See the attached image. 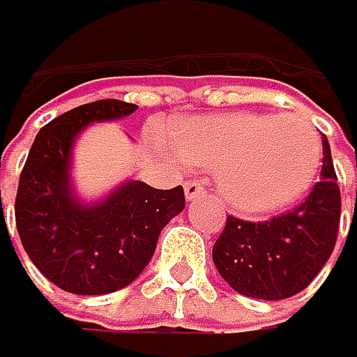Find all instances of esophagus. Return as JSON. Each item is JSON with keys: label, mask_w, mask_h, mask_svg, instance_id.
Returning <instances> with one entry per match:
<instances>
[{"label": "esophagus", "mask_w": 357, "mask_h": 357, "mask_svg": "<svg viewBox=\"0 0 357 357\" xmlns=\"http://www.w3.org/2000/svg\"><path fill=\"white\" fill-rule=\"evenodd\" d=\"M201 194H206V183L203 181H185V199L194 201Z\"/></svg>", "instance_id": "esophagus-1"}]
</instances>
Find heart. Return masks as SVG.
<instances>
[{"label":"heart","mask_w":357,"mask_h":357,"mask_svg":"<svg viewBox=\"0 0 357 357\" xmlns=\"http://www.w3.org/2000/svg\"><path fill=\"white\" fill-rule=\"evenodd\" d=\"M169 145L185 165L214 167V183L230 208L271 214L302 201L322 165V143L297 114L230 112L178 118Z\"/></svg>","instance_id":"b5f03b06"}]
</instances>
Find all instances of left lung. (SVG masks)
Wrapping results in <instances>:
<instances>
[{
    "mask_svg": "<svg viewBox=\"0 0 357 357\" xmlns=\"http://www.w3.org/2000/svg\"><path fill=\"white\" fill-rule=\"evenodd\" d=\"M322 154V181L300 208L261 223L237 217L225 221L212 259L237 293L255 300H286L304 291L324 268L335 248L342 201L326 136Z\"/></svg>",
    "mask_w": 357,
    "mask_h": 357,
    "instance_id": "left-lung-1",
    "label": "left lung"
}]
</instances>
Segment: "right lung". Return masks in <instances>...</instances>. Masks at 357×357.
<instances>
[{
    "label": "right lung",
    "instance_id": "add662e5",
    "mask_svg": "<svg viewBox=\"0 0 357 357\" xmlns=\"http://www.w3.org/2000/svg\"><path fill=\"white\" fill-rule=\"evenodd\" d=\"M138 105L96 100L40 129L20 176L15 221L40 273L75 295H105L132 284L154 257L160 230L185 208L183 188L125 181L93 203L71 181L73 145L89 125L132 116ZM1 201V192H0Z\"/></svg>",
    "mask_w": 357,
    "mask_h": 357
}]
</instances>
